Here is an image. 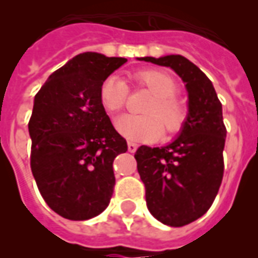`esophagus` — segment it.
Listing matches in <instances>:
<instances>
[{
    "mask_svg": "<svg viewBox=\"0 0 258 258\" xmlns=\"http://www.w3.org/2000/svg\"><path fill=\"white\" fill-rule=\"evenodd\" d=\"M127 147H128L130 153H135L138 149V145L135 142H127Z\"/></svg>",
    "mask_w": 258,
    "mask_h": 258,
    "instance_id": "obj_1",
    "label": "esophagus"
}]
</instances>
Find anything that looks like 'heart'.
<instances>
[{
  "label": "heart",
  "instance_id": "1",
  "mask_svg": "<svg viewBox=\"0 0 258 258\" xmlns=\"http://www.w3.org/2000/svg\"><path fill=\"white\" fill-rule=\"evenodd\" d=\"M137 86L145 87L154 97L146 105L147 115H123L116 121L117 131L133 141H154L163 134H175L183 125L186 111L183 104L175 97L178 84L166 72L147 70L135 72L131 76ZM128 86L123 79L109 76L100 87V101L109 113H116L124 108L128 99Z\"/></svg>",
  "mask_w": 258,
  "mask_h": 258
}]
</instances>
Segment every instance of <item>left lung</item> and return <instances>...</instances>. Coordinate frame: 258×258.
Segmentation results:
<instances>
[{"label":"left lung","mask_w":258,"mask_h":258,"mask_svg":"<svg viewBox=\"0 0 258 258\" xmlns=\"http://www.w3.org/2000/svg\"><path fill=\"white\" fill-rule=\"evenodd\" d=\"M170 67L186 83L188 113L180 135L165 147L141 146L135 153L150 213L179 228L198 220L216 200L224 176L226 127L212 82L180 54L142 57Z\"/></svg>","instance_id":"obj_1"}]
</instances>
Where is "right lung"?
Wrapping results in <instances>:
<instances>
[{"label":"right lung","mask_w":258,"mask_h":258,"mask_svg":"<svg viewBox=\"0 0 258 258\" xmlns=\"http://www.w3.org/2000/svg\"><path fill=\"white\" fill-rule=\"evenodd\" d=\"M125 61L80 53L34 96L30 169L46 205L67 220L99 216L113 194V159L127 151V142L105 113L100 87Z\"/></svg>","instance_id":"add662e5"}]
</instances>
